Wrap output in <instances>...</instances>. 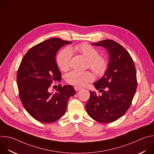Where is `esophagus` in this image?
<instances>
[{
    "mask_svg": "<svg viewBox=\"0 0 154 154\" xmlns=\"http://www.w3.org/2000/svg\"><path fill=\"white\" fill-rule=\"evenodd\" d=\"M82 89V88H80V87H78V86H75L74 87V89L76 91H79V90H80V89Z\"/></svg>",
    "mask_w": 154,
    "mask_h": 154,
    "instance_id": "esophagus-1",
    "label": "esophagus"
}]
</instances>
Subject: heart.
<instances>
[{"label": "heart", "mask_w": 154, "mask_h": 154, "mask_svg": "<svg viewBox=\"0 0 154 154\" xmlns=\"http://www.w3.org/2000/svg\"><path fill=\"white\" fill-rule=\"evenodd\" d=\"M73 49L82 54L89 60V68L98 76L103 75L108 68V62L106 59L99 56L98 51L92 45L82 43L75 45ZM72 53L68 48L62 50L58 54L56 62L59 68L63 71H67L71 63ZM94 79V75L89 71H72L66 75V81L68 83L83 87L88 82H92Z\"/></svg>", "instance_id": "obj_1"}]
</instances>
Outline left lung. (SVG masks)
I'll return each mask as SVG.
<instances>
[{"label": "left lung", "mask_w": 154, "mask_h": 154, "mask_svg": "<svg viewBox=\"0 0 154 154\" xmlns=\"http://www.w3.org/2000/svg\"><path fill=\"white\" fill-rule=\"evenodd\" d=\"M92 45L105 48L109 62L105 75L94 83L102 93L90 92L86 109L94 120L111 123L122 117L131 105L137 86L135 66L129 53L117 42L103 40Z\"/></svg>", "instance_id": "obj_1"}]
</instances>
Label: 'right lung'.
<instances>
[{"instance_id":"add662e5","label":"right lung","mask_w":154,"mask_h":154,"mask_svg":"<svg viewBox=\"0 0 154 154\" xmlns=\"http://www.w3.org/2000/svg\"><path fill=\"white\" fill-rule=\"evenodd\" d=\"M71 42L59 38L43 41L28 51L17 74L19 97L26 111L36 120L54 122L65 113L68 101L75 94L71 85H59L54 94L48 91L53 82L62 77L56 61L58 50Z\"/></svg>"}]
</instances>
